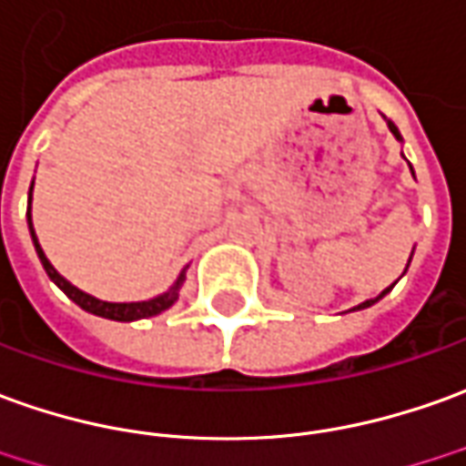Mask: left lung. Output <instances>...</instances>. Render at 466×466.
Segmentation results:
<instances>
[{"label":"left lung","mask_w":466,"mask_h":466,"mask_svg":"<svg viewBox=\"0 0 466 466\" xmlns=\"http://www.w3.org/2000/svg\"><path fill=\"white\" fill-rule=\"evenodd\" d=\"M388 127H390V131H393V137H396V139H400L399 129H396V127H393V124H388ZM388 291H390V287H388L386 291H383V294H380V297H378V299H383V297H386ZM378 299H368V301H362L360 307H355V309H365V307H370V304H375V301H378Z\"/></svg>","instance_id":"obj_1"}]
</instances>
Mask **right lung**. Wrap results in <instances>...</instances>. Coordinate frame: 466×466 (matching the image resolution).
<instances>
[{"mask_svg": "<svg viewBox=\"0 0 466 466\" xmlns=\"http://www.w3.org/2000/svg\"><path fill=\"white\" fill-rule=\"evenodd\" d=\"M32 192V190H30ZM27 223H30V233H32V240H35V248H37V256H40V261H43L45 271L47 276L56 281L57 287L66 291L70 299L78 304L80 309H86V312L96 314V317H106V319H116V322H134V319H144V317H154V314L165 312L169 309L175 301H177V291L182 287V281H185V274H179L177 284L169 289L167 294L162 297H157V299H149V301H131V304H114V301H101L91 297V294H86V291H80L78 287H73L67 279L57 274L56 266L47 261V256L45 251L40 248V243H37V236H35V228H32V215H30V208H27Z\"/></svg>", "mask_w": 466, "mask_h": 466, "instance_id": "add662e5", "label": "right lung"}]
</instances>
